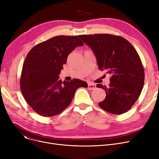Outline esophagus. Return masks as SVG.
Returning <instances> with one entry per match:
<instances>
[{"mask_svg":"<svg viewBox=\"0 0 159 159\" xmlns=\"http://www.w3.org/2000/svg\"><path fill=\"white\" fill-rule=\"evenodd\" d=\"M96 85L95 84H88V89L89 90H93L96 89Z\"/></svg>","mask_w":159,"mask_h":159,"instance_id":"esophagus-1","label":"esophagus"}]
</instances>
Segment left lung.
<instances>
[{
    "instance_id": "left-lung-1",
    "label": "left lung",
    "mask_w": 159,
    "mask_h": 159,
    "mask_svg": "<svg viewBox=\"0 0 159 159\" xmlns=\"http://www.w3.org/2000/svg\"><path fill=\"white\" fill-rule=\"evenodd\" d=\"M79 37L92 49L98 69L111 75L109 86L97 85L106 94L98 106L111 114L126 112L139 98L144 82L143 66L136 49L119 36L94 34Z\"/></svg>"
}]
</instances>
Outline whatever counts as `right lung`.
I'll return each instance as SVG.
<instances>
[{
  "mask_svg": "<svg viewBox=\"0 0 159 159\" xmlns=\"http://www.w3.org/2000/svg\"><path fill=\"white\" fill-rule=\"evenodd\" d=\"M84 45L77 36L59 35L33 47L24 61L20 89L25 101L43 116L59 114L72 101L80 87H88L83 80L62 82L59 74L68 55Z\"/></svg>",
  "mask_w": 159,
  "mask_h": 159,
  "instance_id": "add662e5",
  "label": "right lung"
}]
</instances>
